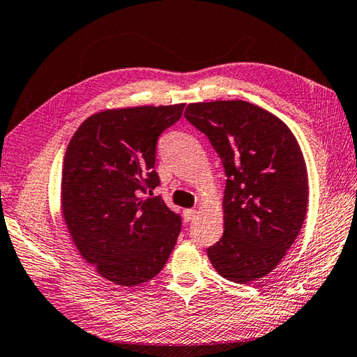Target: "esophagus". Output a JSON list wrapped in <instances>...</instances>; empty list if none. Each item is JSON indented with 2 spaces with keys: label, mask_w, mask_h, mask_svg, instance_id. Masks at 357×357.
<instances>
[{
  "label": "esophagus",
  "mask_w": 357,
  "mask_h": 357,
  "mask_svg": "<svg viewBox=\"0 0 357 357\" xmlns=\"http://www.w3.org/2000/svg\"><path fill=\"white\" fill-rule=\"evenodd\" d=\"M195 215H197V208H185L184 211V220L188 222L195 218Z\"/></svg>",
  "instance_id": "34e87169"
}]
</instances>
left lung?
I'll return each mask as SVG.
<instances>
[{
    "mask_svg": "<svg viewBox=\"0 0 357 357\" xmlns=\"http://www.w3.org/2000/svg\"><path fill=\"white\" fill-rule=\"evenodd\" d=\"M185 119L204 132L227 176L225 234L207 249L220 275L248 284L283 260L303 226L308 172L288 125L244 100L187 105Z\"/></svg>",
    "mask_w": 357,
    "mask_h": 357,
    "instance_id": "left-lung-1",
    "label": "left lung"
}]
</instances>
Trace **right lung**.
<instances>
[{"label": "right lung", "mask_w": 357, "mask_h": 357, "mask_svg": "<svg viewBox=\"0 0 357 357\" xmlns=\"http://www.w3.org/2000/svg\"><path fill=\"white\" fill-rule=\"evenodd\" d=\"M184 103L111 108L89 116L63 159L61 213L79 254L105 280L137 286L156 277L176 244L181 218L159 197L156 142Z\"/></svg>", "instance_id": "1"}]
</instances>
